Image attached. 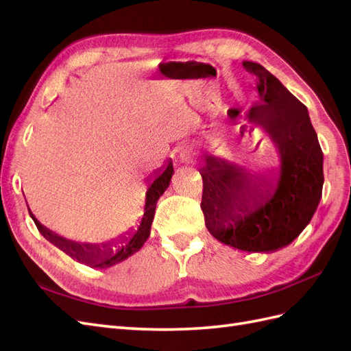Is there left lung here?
<instances>
[{
    "mask_svg": "<svg viewBox=\"0 0 351 351\" xmlns=\"http://www.w3.org/2000/svg\"><path fill=\"white\" fill-rule=\"evenodd\" d=\"M243 66L259 79L261 102L250 108V121L263 124L281 165L272 177L258 180L208 159L199 171L200 208L206 228L221 243L244 252H274L299 237L319 205L324 154L306 105L258 62Z\"/></svg>",
    "mask_w": 351,
    "mask_h": 351,
    "instance_id": "obj_1",
    "label": "left lung"
}]
</instances>
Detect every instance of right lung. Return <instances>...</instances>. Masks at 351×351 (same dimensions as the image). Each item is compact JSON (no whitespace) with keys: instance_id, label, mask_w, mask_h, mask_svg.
Segmentation results:
<instances>
[{"instance_id":"1","label":"right lung","mask_w":351,"mask_h":351,"mask_svg":"<svg viewBox=\"0 0 351 351\" xmlns=\"http://www.w3.org/2000/svg\"><path fill=\"white\" fill-rule=\"evenodd\" d=\"M173 174H174L173 162L168 161L167 167L164 169H159V173L154 177V180L149 183V187H147L146 200H145V210L141 217V221L137 222L136 228L132 230L130 232H127L125 236H121V239H117L110 243H104V244H86L84 243V244H82V243L67 240L42 226L30 210H29V214H30L32 219L35 221V224H36L40 234L44 236L48 241L54 244V246H57L60 250L69 254L70 258L76 259L77 262L86 263L92 268L104 269V268L112 267V265L132 256L133 253H136L143 246L145 241L151 234V226H152L154 215H155L156 202H158L159 196H162V193L169 186Z\"/></svg>"}]
</instances>
